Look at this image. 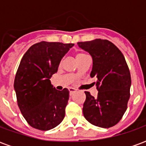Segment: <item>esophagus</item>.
<instances>
[{"label": "esophagus", "mask_w": 146, "mask_h": 146, "mask_svg": "<svg viewBox=\"0 0 146 146\" xmlns=\"http://www.w3.org/2000/svg\"><path fill=\"white\" fill-rule=\"evenodd\" d=\"M69 91H70V95H72L73 94H74V93L76 92V89L73 88H69Z\"/></svg>", "instance_id": "esophagus-1"}]
</instances>
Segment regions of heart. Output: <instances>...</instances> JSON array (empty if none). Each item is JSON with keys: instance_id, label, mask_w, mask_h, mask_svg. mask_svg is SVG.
Segmentation results:
<instances>
[{"instance_id": "b5f03b06", "label": "heart", "mask_w": 146, "mask_h": 146, "mask_svg": "<svg viewBox=\"0 0 146 146\" xmlns=\"http://www.w3.org/2000/svg\"><path fill=\"white\" fill-rule=\"evenodd\" d=\"M85 56H87L85 54H83V53H78V54H76V60H77V59H80V58H82L85 57Z\"/></svg>"}]
</instances>
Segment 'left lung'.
<instances>
[{
  "label": "left lung",
  "mask_w": 146,
  "mask_h": 146,
  "mask_svg": "<svg viewBox=\"0 0 146 146\" xmlns=\"http://www.w3.org/2000/svg\"><path fill=\"white\" fill-rule=\"evenodd\" d=\"M77 44L92 55L91 77L98 79V96L85 92L84 116L93 125L111 127L121 119L127 107L131 84L127 64L119 48L107 40L95 39Z\"/></svg>",
  "instance_id": "obj_1"
}]
</instances>
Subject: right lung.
<instances>
[{"label":"right lung","mask_w":146,"mask_h":146,"mask_svg":"<svg viewBox=\"0 0 146 146\" xmlns=\"http://www.w3.org/2000/svg\"><path fill=\"white\" fill-rule=\"evenodd\" d=\"M73 45L39 42L27 50L21 60L14 88L21 113L33 128L48 131L63 120L70 92L67 88L56 90L50 78Z\"/></svg>","instance_id":"add662e5"}]
</instances>
